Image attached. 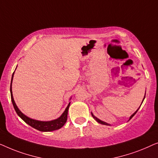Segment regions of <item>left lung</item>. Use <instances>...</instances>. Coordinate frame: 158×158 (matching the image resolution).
Instances as JSON below:
<instances>
[{
    "mask_svg": "<svg viewBox=\"0 0 158 158\" xmlns=\"http://www.w3.org/2000/svg\"><path fill=\"white\" fill-rule=\"evenodd\" d=\"M144 99H145V98H144ZM138 110H139V109H138ZM138 110H137L136 111V112H135L134 113V114H132V116H131V117H130V119H132V117H133V116H134V115H135V114H136V113H137V111H138ZM92 116H93V117H94V118L95 119H96V120H97V123H100V124H105V125H110V124H107V123H104V122H103V121H101V120H100V119H99L98 118H97V117H95L94 116V115H93L92 114Z\"/></svg>",
    "mask_w": 158,
    "mask_h": 158,
    "instance_id": "8db88e82",
    "label": "left lung"
}]
</instances>
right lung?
Segmentation results:
<instances>
[{
    "label": "right lung",
    "instance_id": "obj_1",
    "mask_svg": "<svg viewBox=\"0 0 158 158\" xmlns=\"http://www.w3.org/2000/svg\"><path fill=\"white\" fill-rule=\"evenodd\" d=\"M13 74H14V72L12 75V79H11V84H12V80L13 77ZM11 84H10V97H11V101L13 103V105L14 106V109L15 112L18 114V115L21 117V118L23 119V120L26 123L29 124L30 126H31L32 127H34L36 130L41 131V132H50V131L53 130H59L61 127H62L64 125V124L66 123V120H67V114H68V110L69 107L70 103L68 104L67 107L66 108L65 111H64L63 114H61V116L56 119H54V120L49 121V122H41V121H38L35 120V119H32L29 118V117H26V115H24L23 113H22L21 111L19 110V108L17 107L16 104H15L14 99H13V94H12V89H11Z\"/></svg>",
    "mask_w": 158,
    "mask_h": 158
}]
</instances>
